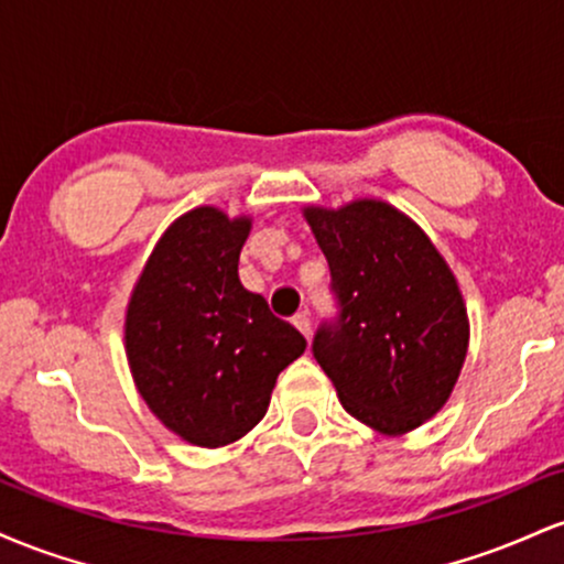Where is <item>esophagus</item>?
Here are the masks:
<instances>
[{"label": "esophagus", "instance_id": "34e87169", "mask_svg": "<svg viewBox=\"0 0 564 564\" xmlns=\"http://www.w3.org/2000/svg\"><path fill=\"white\" fill-rule=\"evenodd\" d=\"M294 326L300 328V332L310 339V334H313V321H310V313H296L294 315Z\"/></svg>", "mask_w": 564, "mask_h": 564}]
</instances>
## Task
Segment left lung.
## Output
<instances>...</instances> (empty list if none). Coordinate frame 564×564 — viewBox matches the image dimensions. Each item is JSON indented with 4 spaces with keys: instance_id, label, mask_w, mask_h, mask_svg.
<instances>
[{
    "instance_id": "left-lung-1",
    "label": "left lung",
    "mask_w": 564,
    "mask_h": 564,
    "mask_svg": "<svg viewBox=\"0 0 564 564\" xmlns=\"http://www.w3.org/2000/svg\"><path fill=\"white\" fill-rule=\"evenodd\" d=\"M332 270L336 318L313 355L349 416L405 435L432 419L462 373L469 321L456 278L426 232L384 200L307 206Z\"/></svg>"
}]
</instances>
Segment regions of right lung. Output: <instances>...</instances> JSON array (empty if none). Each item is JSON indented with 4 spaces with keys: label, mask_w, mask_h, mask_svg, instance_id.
Here are the masks:
<instances>
[{
    "label": "right lung",
    "mask_w": 564,
    "mask_h": 564,
    "mask_svg": "<svg viewBox=\"0 0 564 564\" xmlns=\"http://www.w3.org/2000/svg\"><path fill=\"white\" fill-rule=\"evenodd\" d=\"M251 219L198 206L166 228L134 283L124 341L134 384L174 435L200 448L262 422L278 373L307 341L238 281Z\"/></svg>",
    "instance_id": "add662e5"
}]
</instances>
